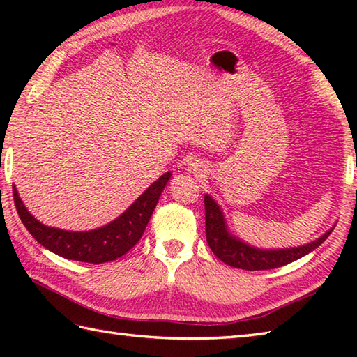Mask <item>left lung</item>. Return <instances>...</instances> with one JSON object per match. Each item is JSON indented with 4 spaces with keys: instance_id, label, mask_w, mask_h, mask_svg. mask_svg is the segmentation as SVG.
Instances as JSON below:
<instances>
[{
    "instance_id": "obj_1",
    "label": "left lung",
    "mask_w": 357,
    "mask_h": 357,
    "mask_svg": "<svg viewBox=\"0 0 357 357\" xmlns=\"http://www.w3.org/2000/svg\"><path fill=\"white\" fill-rule=\"evenodd\" d=\"M204 206H206V236L211 252L230 267L248 271L271 270L298 261L299 257L312 253L314 248L319 247L335 229V227H331L321 238L308 242L305 245L294 248L264 250L248 245L239 238L233 236L227 229L221 207L218 206L210 195L204 196Z\"/></svg>"
}]
</instances>
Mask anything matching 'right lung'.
<instances>
[{"label":"right lung","instance_id":"obj_1","mask_svg":"<svg viewBox=\"0 0 357 357\" xmlns=\"http://www.w3.org/2000/svg\"><path fill=\"white\" fill-rule=\"evenodd\" d=\"M170 176V172L164 173L115 221L89 231H67L41 224L29 213L15 185L13 201L22 224L43 247L66 259L102 264L118 259L141 239Z\"/></svg>","mask_w":357,"mask_h":357}]
</instances>
